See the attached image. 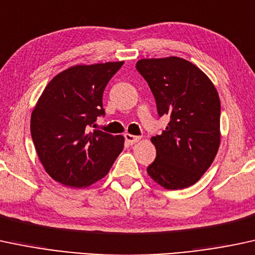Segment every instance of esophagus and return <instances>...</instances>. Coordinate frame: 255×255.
Listing matches in <instances>:
<instances>
[{
  "instance_id": "34e87169",
  "label": "esophagus",
  "mask_w": 255,
  "mask_h": 255,
  "mask_svg": "<svg viewBox=\"0 0 255 255\" xmlns=\"http://www.w3.org/2000/svg\"><path fill=\"white\" fill-rule=\"evenodd\" d=\"M125 139H127V142L128 143V144H135L136 142H138L139 139H141V137L133 136V135H131V133H125Z\"/></svg>"
}]
</instances>
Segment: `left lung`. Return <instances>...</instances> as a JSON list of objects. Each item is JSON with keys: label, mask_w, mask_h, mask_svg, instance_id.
Instances as JSON below:
<instances>
[{"label": "left lung", "mask_w": 255, "mask_h": 255, "mask_svg": "<svg viewBox=\"0 0 255 255\" xmlns=\"http://www.w3.org/2000/svg\"><path fill=\"white\" fill-rule=\"evenodd\" d=\"M136 68L149 85L159 117L170 118L161 135L151 137L156 158L147 172L166 189L190 187L212 165L218 151V93L210 78L184 59H142Z\"/></svg>", "instance_id": "obj_1"}]
</instances>
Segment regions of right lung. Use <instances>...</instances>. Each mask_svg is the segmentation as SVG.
I'll return each mask as SVG.
<instances>
[{
	"label": "right lung",
	"mask_w": 255,
	"mask_h": 255,
	"mask_svg": "<svg viewBox=\"0 0 255 255\" xmlns=\"http://www.w3.org/2000/svg\"><path fill=\"white\" fill-rule=\"evenodd\" d=\"M124 61L78 65L62 71L45 87L31 114V137L53 179L83 188L104 178L124 148V137L90 131L104 117L106 85Z\"/></svg>",
	"instance_id": "right-lung-1"
}]
</instances>
